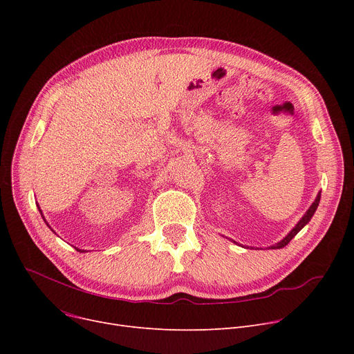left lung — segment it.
<instances>
[{
	"instance_id": "obj_1",
	"label": "left lung",
	"mask_w": 354,
	"mask_h": 354,
	"mask_svg": "<svg viewBox=\"0 0 354 354\" xmlns=\"http://www.w3.org/2000/svg\"><path fill=\"white\" fill-rule=\"evenodd\" d=\"M320 196H322V192H319V195H317V198H315V201L311 203V207L308 208V211L304 214V216L299 221V222H297V225L288 232V235L286 236V238H283L281 241H280V243H277L275 245H271L270 247V250H278V248H283V247H286L288 243H290V241L297 235V234H299L307 224H308V221L313 218V215H314V212H315V209H317V207H319V202H320ZM234 243H235V241H234ZM236 244V243H235Z\"/></svg>"
}]
</instances>
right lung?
Wrapping results in <instances>:
<instances>
[{
    "label": "right lung",
    "mask_w": 354,
    "mask_h": 354,
    "mask_svg": "<svg viewBox=\"0 0 354 354\" xmlns=\"http://www.w3.org/2000/svg\"><path fill=\"white\" fill-rule=\"evenodd\" d=\"M40 212H41V211H40ZM43 219H44V218H43ZM44 221H46V219H44ZM76 250H77L79 252H84V250H79V248H76Z\"/></svg>",
    "instance_id": "1"
}]
</instances>
